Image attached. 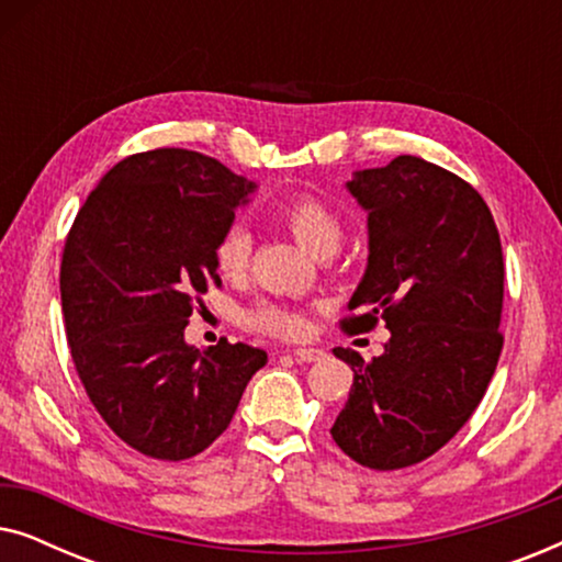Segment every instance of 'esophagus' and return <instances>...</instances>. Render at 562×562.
Instances as JSON below:
<instances>
[{"mask_svg":"<svg viewBox=\"0 0 562 562\" xmlns=\"http://www.w3.org/2000/svg\"><path fill=\"white\" fill-rule=\"evenodd\" d=\"M294 358L299 363H317V360L325 358V350L322 348H296Z\"/></svg>","mask_w":562,"mask_h":562,"instance_id":"esophagus-1","label":"esophagus"}]
</instances>
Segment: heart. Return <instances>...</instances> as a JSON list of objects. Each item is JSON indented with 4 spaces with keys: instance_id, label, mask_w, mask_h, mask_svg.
<instances>
[{
    "instance_id": "heart-1",
    "label": "heart",
    "mask_w": 562,
    "mask_h": 562,
    "mask_svg": "<svg viewBox=\"0 0 562 562\" xmlns=\"http://www.w3.org/2000/svg\"><path fill=\"white\" fill-rule=\"evenodd\" d=\"M273 217L302 248L314 258H329L342 243V220L333 206L312 194H296L283 199L276 206ZM252 237L243 225H229L214 245V263L225 279H240L248 268ZM245 322L258 333L299 337L304 335L306 319L294 306L263 302L252 306Z\"/></svg>"
}]
</instances>
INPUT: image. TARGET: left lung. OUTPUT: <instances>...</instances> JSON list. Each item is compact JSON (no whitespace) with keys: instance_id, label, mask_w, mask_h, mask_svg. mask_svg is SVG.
<instances>
[{"instance_id":"1","label":"left lung","mask_w":562,"mask_h":562,"mask_svg":"<svg viewBox=\"0 0 562 562\" xmlns=\"http://www.w3.org/2000/svg\"><path fill=\"white\" fill-rule=\"evenodd\" d=\"M368 214V263L342 319L389 342L352 368L333 440L373 471L419 463L450 442L486 394L502 356L504 258L496 222L471 183L417 156L363 168L345 183Z\"/></svg>"}]
</instances>
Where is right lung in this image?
<instances>
[{
  "label": "right lung",
  "mask_w": 562,
  "mask_h": 562,
  "mask_svg": "<svg viewBox=\"0 0 562 562\" xmlns=\"http://www.w3.org/2000/svg\"><path fill=\"white\" fill-rule=\"evenodd\" d=\"M258 183L196 150L120 160L76 214L60 263L71 358L91 404L148 458L187 460L225 432L266 350L183 340L220 283L214 245Z\"/></svg>",
  "instance_id": "right-lung-1"
}]
</instances>
